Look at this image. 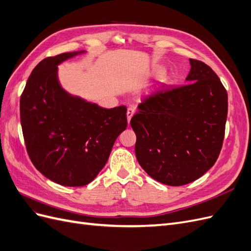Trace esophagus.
Returning <instances> with one entry per match:
<instances>
[{
    "mask_svg": "<svg viewBox=\"0 0 251 251\" xmlns=\"http://www.w3.org/2000/svg\"><path fill=\"white\" fill-rule=\"evenodd\" d=\"M135 112H136V108L134 107V105H130V107L127 108V111H126V116H127V121H128V123H130V120H131V118L133 117V115L135 114Z\"/></svg>",
    "mask_w": 251,
    "mask_h": 251,
    "instance_id": "1",
    "label": "esophagus"
}]
</instances>
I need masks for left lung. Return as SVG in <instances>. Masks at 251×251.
Listing matches in <instances>:
<instances>
[{
    "label": "left lung",
    "mask_w": 251,
    "mask_h": 251,
    "mask_svg": "<svg viewBox=\"0 0 251 251\" xmlns=\"http://www.w3.org/2000/svg\"><path fill=\"white\" fill-rule=\"evenodd\" d=\"M189 63L187 85L153 90L131 119L140 166L171 186L203 176L216 163L225 135L227 91L209 66Z\"/></svg>",
    "instance_id": "obj_1"
}]
</instances>
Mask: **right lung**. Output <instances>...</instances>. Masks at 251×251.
I'll use <instances>...</instances> for the list:
<instances>
[{"instance_id":"obj_1","label":"right lung","mask_w":251,"mask_h":251,"mask_svg":"<svg viewBox=\"0 0 251 251\" xmlns=\"http://www.w3.org/2000/svg\"><path fill=\"white\" fill-rule=\"evenodd\" d=\"M78 53L43 59L30 74L20 100L30 160L49 180L74 187L94 180L127 126L125 105L103 109L60 88L56 66Z\"/></svg>"}]
</instances>
